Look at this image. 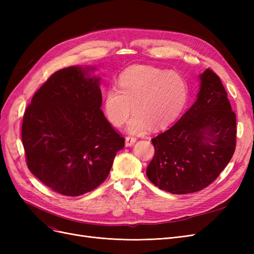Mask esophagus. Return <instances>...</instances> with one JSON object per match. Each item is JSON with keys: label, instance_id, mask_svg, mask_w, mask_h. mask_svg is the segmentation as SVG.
Returning a JSON list of instances; mask_svg holds the SVG:
<instances>
[{"label": "esophagus", "instance_id": "obj_1", "mask_svg": "<svg viewBox=\"0 0 254 254\" xmlns=\"http://www.w3.org/2000/svg\"><path fill=\"white\" fill-rule=\"evenodd\" d=\"M135 142H136V139H135L134 136H131V135L126 136V139H125V145L127 146V147H129V146H132Z\"/></svg>", "mask_w": 254, "mask_h": 254}]
</instances>
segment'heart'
I'll return each instance as SVG.
<instances>
[{"label":"heart","instance_id":"b5f03b06","mask_svg":"<svg viewBox=\"0 0 254 254\" xmlns=\"http://www.w3.org/2000/svg\"><path fill=\"white\" fill-rule=\"evenodd\" d=\"M190 97V86L182 75L148 65H133L123 72L118 88L105 92L104 111L113 127H121L133 111L127 131L144 134L161 129L180 117Z\"/></svg>","mask_w":254,"mask_h":254}]
</instances>
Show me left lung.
Returning a JSON list of instances; mask_svg holds the SVG:
<instances>
[{
    "label": "left lung",
    "mask_w": 254,
    "mask_h": 254,
    "mask_svg": "<svg viewBox=\"0 0 254 254\" xmlns=\"http://www.w3.org/2000/svg\"><path fill=\"white\" fill-rule=\"evenodd\" d=\"M196 102L174 126L151 140L155 156L146 175L171 194L200 190L217 178L236 146V115L218 76L200 74Z\"/></svg>",
    "instance_id": "obj_1"
}]
</instances>
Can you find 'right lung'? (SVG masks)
Segmentation results:
<instances>
[{
	"label": "right lung",
	"mask_w": 254,
	"mask_h": 254,
	"mask_svg": "<svg viewBox=\"0 0 254 254\" xmlns=\"http://www.w3.org/2000/svg\"><path fill=\"white\" fill-rule=\"evenodd\" d=\"M95 67L54 73L33 96L22 124L28 170L56 193L80 196L108 177L125 139L107 121Z\"/></svg>",
	"instance_id": "add662e5"
}]
</instances>
